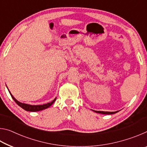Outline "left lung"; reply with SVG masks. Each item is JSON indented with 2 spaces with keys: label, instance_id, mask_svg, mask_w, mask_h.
<instances>
[{
  "label": "left lung",
  "instance_id": "1",
  "mask_svg": "<svg viewBox=\"0 0 147 147\" xmlns=\"http://www.w3.org/2000/svg\"><path fill=\"white\" fill-rule=\"evenodd\" d=\"M94 112L96 113H102V114H106V115H111V114H114L115 113H117L119 111H112V112H111V111H94Z\"/></svg>",
  "mask_w": 147,
  "mask_h": 147
}]
</instances>
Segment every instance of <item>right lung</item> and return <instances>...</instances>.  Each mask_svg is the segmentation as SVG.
I'll return each mask as SVG.
<instances>
[{
    "label": "right lung",
    "mask_w": 147,
    "mask_h": 147,
    "mask_svg": "<svg viewBox=\"0 0 147 147\" xmlns=\"http://www.w3.org/2000/svg\"><path fill=\"white\" fill-rule=\"evenodd\" d=\"M9 93H10L12 98L13 99L14 101L17 103V104H18V105L21 107V108L24 109V110L28 111H38L43 110V109H45L48 108L49 107L51 106L52 104H53L54 102H55L56 99V98H55L53 101L51 102H49V103L45 104H43V105H30V104L20 102L17 100L16 99L13 97V95L11 94L10 92H9Z\"/></svg>",
    "instance_id": "1"
}]
</instances>
